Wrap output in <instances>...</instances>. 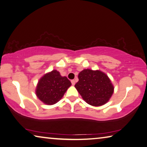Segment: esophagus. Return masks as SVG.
<instances>
[{
    "mask_svg": "<svg viewBox=\"0 0 147 147\" xmlns=\"http://www.w3.org/2000/svg\"><path fill=\"white\" fill-rule=\"evenodd\" d=\"M71 83H72V85H75V81H74V80H72Z\"/></svg>",
    "mask_w": 147,
    "mask_h": 147,
    "instance_id": "1",
    "label": "esophagus"
}]
</instances>
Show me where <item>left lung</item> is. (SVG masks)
<instances>
[{
	"mask_svg": "<svg viewBox=\"0 0 147 147\" xmlns=\"http://www.w3.org/2000/svg\"><path fill=\"white\" fill-rule=\"evenodd\" d=\"M74 85L85 102L98 107L108 102L114 92V86L108 76L99 70L84 69Z\"/></svg>",
	"mask_w": 147,
	"mask_h": 147,
	"instance_id": "obj_1",
	"label": "left lung"
}]
</instances>
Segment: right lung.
Returning <instances> with one entry per match:
<instances>
[{"label": "right lung", "instance_id": "add662e5", "mask_svg": "<svg viewBox=\"0 0 147 147\" xmlns=\"http://www.w3.org/2000/svg\"><path fill=\"white\" fill-rule=\"evenodd\" d=\"M71 85L65 76H62L57 70L44 74L37 84L36 95L38 99L47 105H53L63 97Z\"/></svg>", "mask_w": 147, "mask_h": 147}]
</instances>
